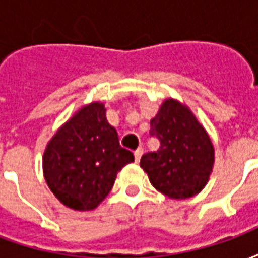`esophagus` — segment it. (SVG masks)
<instances>
[{
  "label": "esophagus",
  "mask_w": 258,
  "mask_h": 258,
  "mask_svg": "<svg viewBox=\"0 0 258 258\" xmlns=\"http://www.w3.org/2000/svg\"><path fill=\"white\" fill-rule=\"evenodd\" d=\"M142 153H144V149H142V148H138V149L134 152L135 162H137V163L140 162V159H141V156H142Z\"/></svg>",
  "instance_id": "1"
}]
</instances>
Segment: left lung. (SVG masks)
Masks as SVG:
<instances>
[{
	"label": "left lung",
	"mask_w": 258,
	"mask_h": 258,
	"mask_svg": "<svg viewBox=\"0 0 258 258\" xmlns=\"http://www.w3.org/2000/svg\"><path fill=\"white\" fill-rule=\"evenodd\" d=\"M151 135L160 141L156 152L141 157L151 184L170 199H188L209 181L214 146L205 127L188 106L168 98L151 120Z\"/></svg>",
	"instance_id": "1"
}]
</instances>
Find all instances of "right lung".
<instances>
[{"label": "right lung", "mask_w": 258, "mask_h": 258, "mask_svg": "<svg viewBox=\"0 0 258 258\" xmlns=\"http://www.w3.org/2000/svg\"><path fill=\"white\" fill-rule=\"evenodd\" d=\"M134 155L118 144L106 109L92 102L74 113L48 142L42 170L49 189L73 210H94Z\"/></svg>", "instance_id": "add662e5"}]
</instances>
